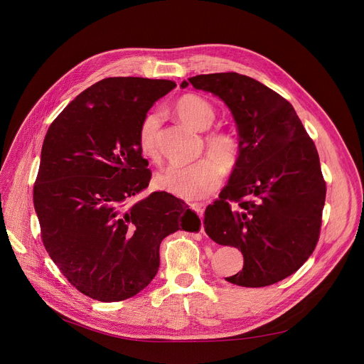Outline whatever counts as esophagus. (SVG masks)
I'll list each match as a JSON object with an SVG mask.
<instances>
[{
	"label": "esophagus",
	"instance_id": "esophagus-1",
	"mask_svg": "<svg viewBox=\"0 0 364 364\" xmlns=\"http://www.w3.org/2000/svg\"><path fill=\"white\" fill-rule=\"evenodd\" d=\"M191 210H194L199 216H203L205 213V205H191Z\"/></svg>",
	"mask_w": 364,
	"mask_h": 364
}]
</instances>
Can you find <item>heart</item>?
I'll list each match as a JSON object with an SVG mask.
<instances>
[{
	"instance_id": "obj_1",
	"label": "heart",
	"mask_w": 364,
	"mask_h": 364,
	"mask_svg": "<svg viewBox=\"0 0 364 364\" xmlns=\"http://www.w3.org/2000/svg\"><path fill=\"white\" fill-rule=\"evenodd\" d=\"M174 109L184 123L197 130L209 129L216 117L213 106L196 94L181 95ZM158 130V114L154 112L146 113L139 123L136 141L141 154L152 161L159 158ZM205 146L208 154L226 170H232L241 158V142L232 130L218 129L210 132L205 138ZM214 160L203 158L184 167L170 165L156 176V186L184 202L203 200L213 194L222 183V170L217 164L218 161Z\"/></svg>"
}]
</instances>
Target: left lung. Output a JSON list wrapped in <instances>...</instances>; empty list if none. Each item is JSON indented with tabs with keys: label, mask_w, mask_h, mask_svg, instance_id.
<instances>
[{
	"label": "left lung",
	"mask_w": 364,
	"mask_h": 364,
	"mask_svg": "<svg viewBox=\"0 0 364 364\" xmlns=\"http://www.w3.org/2000/svg\"><path fill=\"white\" fill-rule=\"evenodd\" d=\"M188 84L222 98L241 142L228 186L205 212L206 234L244 255L228 282L274 284L297 272L319 240L326 184L315 144L286 98L254 78L219 73L181 87Z\"/></svg>",
	"instance_id": "8db88e82"
}]
</instances>
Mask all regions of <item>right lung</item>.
Masks as SVG:
<instances>
[{
    "instance_id": "add662e5",
    "label": "right lung",
    "mask_w": 364,
    "mask_h": 364,
    "mask_svg": "<svg viewBox=\"0 0 364 364\" xmlns=\"http://www.w3.org/2000/svg\"><path fill=\"white\" fill-rule=\"evenodd\" d=\"M176 82L110 77L78 94L52 122L33 203L43 245L68 282L100 302L135 296L155 277L161 241L200 219L177 197L148 187L138 127Z\"/></svg>"
}]
</instances>
